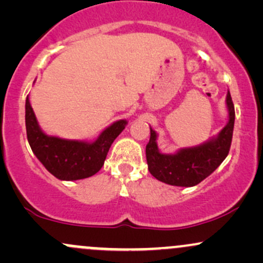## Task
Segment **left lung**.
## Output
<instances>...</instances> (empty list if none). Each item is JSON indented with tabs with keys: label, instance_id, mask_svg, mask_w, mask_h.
I'll return each mask as SVG.
<instances>
[{
	"label": "left lung",
	"instance_id": "left-lung-1",
	"mask_svg": "<svg viewBox=\"0 0 263 263\" xmlns=\"http://www.w3.org/2000/svg\"><path fill=\"white\" fill-rule=\"evenodd\" d=\"M229 122L218 137L197 147L182 148L176 155H163L157 146V134L151 128L146 146L148 171L163 183L177 186H194L209 177L221 164L230 151L235 123V107L230 92L226 96Z\"/></svg>",
	"mask_w": 263,
	"mask_h": 263
}]
</instances>
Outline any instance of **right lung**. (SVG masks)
Listing matches in <instances>:
<instances>
[{"mask_svg": "<svg viewBox=\"0 0 263 263\" xmlns=\"http://www.w3.org/2000/svg\"><path fill=\"white\" fill-rule=\"evenodd\" d=\"M126 125V120L114 122L93 142L48 136L39 127L27 96L26 129L29 146L47 171L60 180L84 179L98 173L104 165L115 138L121 134Z\"/></svg>", "mask_w": 263, "mask_h": 263, "instance_id": "obj_1", "label": "right lung"}]
</instances>
